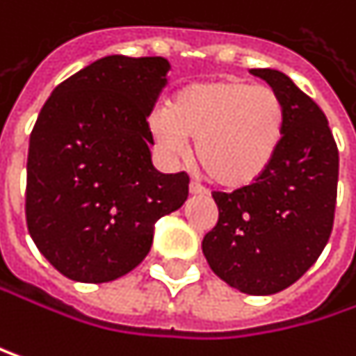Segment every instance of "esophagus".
Masks as SVG:
<instances>
[{"instance_id": "obj_1", "label": "esophagus", "mask_w": 356, "mask_h": 356, "mask_svg": "<svg viewBox=\"0 0 356 356\" xmlns=\"http://www.w3.org/2000/svg\"><path fill=\"white\" fill-rule=\"evenodd\" d=\"M190 194H192V196H204L207 192H204V188H202V186H198V184H194V181H192V184H190Z\"/></svg>"}]
</instances>
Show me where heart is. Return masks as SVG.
Here are the masks:
<instances>
[{"label":"heart","instance_id":"b5f03b06","mask_svg":"<svg viewBox=\"0 0 356 356\" xmlns=\"http://www.w3.org/2000/svg\"><path fill=\"white\" fill-rule=\"evenodd\" d=\"M156 147L179 158L196 141V162L223 190L257 184L273 164L286 133V106L269 85L225 76L194 81L177 89L168 108L149 114Z\"/></svg>","mask_w":356,"mask_h":356}]
</instances>
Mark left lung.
<instances>
[{
	"label": "left lung",
	"instance_id": "obj_1",
	"mask_svg": "<svg viewBox=\"0 0 356 356\" xmlns=\"http://www.w3.org/2000/svg\"><path fill=\"white\" fill-rule=\"evenodd\" d=\"M286 106L282 147L261 179L215 192L219 221L202 240L211 269L232 288L269 296L300 280L323 252L336 211L338 147L323 110L273 68H252Z\"/></svg>",
	"mask_w": 356,
	"mask_h": 356
}]
</instances>
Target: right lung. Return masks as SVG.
I'll return each mask as SVG.
<instances>
[{
    "instance_id": "right-lung-1",
    "label": "right lung",
    "mask_w": 356,
    "mask_h": 356,
    "mask_svg": "<svg viewBox=\"0 0 356 356\" xmlns=\"http://www.w3.org/2000/svg\"><path fill=\"white\" fill-rule=\"evenodd\" d=\"M160 58L106 56L60 83L29 141L26 225L68 280L104 284L149 252L154 225L188 200L190 177L152 164L147 116L166 85Z\"/></svg>"
}]
</instances>
